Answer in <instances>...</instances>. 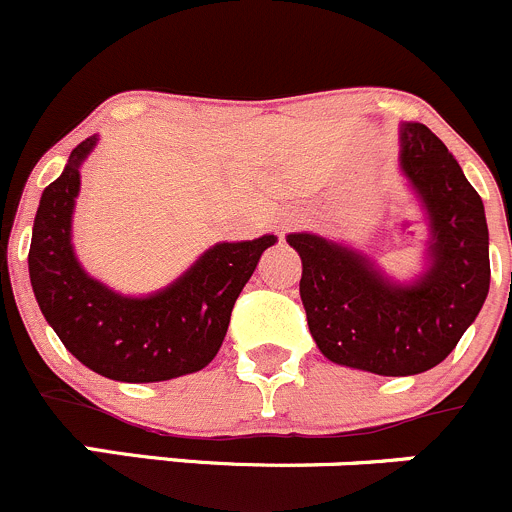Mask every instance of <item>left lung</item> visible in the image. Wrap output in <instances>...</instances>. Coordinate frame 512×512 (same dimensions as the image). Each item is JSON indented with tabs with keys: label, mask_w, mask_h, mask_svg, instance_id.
Listing matches in <instances>:
<instances>
[{
	"label": "left lung",
	"mask_w": 512,
	"mask_h": 512,
	"mask_svg": "<svg viewBox=\"0 0 512 512\" xmlns=\"http://www.w3.org/2000/svg\"><path fill=\"white\" fill-rule=\"evenodd\" d=\"M399 171L427 219L422 272L396 280L366 252L313 232L285 240L300 255L315 346L338 366L414 376L450 356L490 290V234L482 199L424 123L399 126Z\"/></svg>",
	"instance_id": "1"
}]
</instances>
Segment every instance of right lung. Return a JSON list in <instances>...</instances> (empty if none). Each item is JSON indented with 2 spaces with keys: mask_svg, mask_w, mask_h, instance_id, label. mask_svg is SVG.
Wrapping results in <instances>:
<instances>
[{
  "mask_svg": "<svg viewBox=\"0 0 512 512\" xmlns=\"http://www.w3.org/2000/svg\"><path fill=\"white\" fill-rule=\"evenodd\" d=\"M98 141L95 133L78 143L42 191L27 257L37 305L65 348L105 379L151 384L202 371L227 336L234 300L278 237L217 242L174 283L148 295L108 288L88 275L73 245L80 166Z\"/></svg>",
  "mask_w": 512,
  "mask_h": 512,
  "instance_id": "1",
  "label": "right lung"
}]
</instances>
